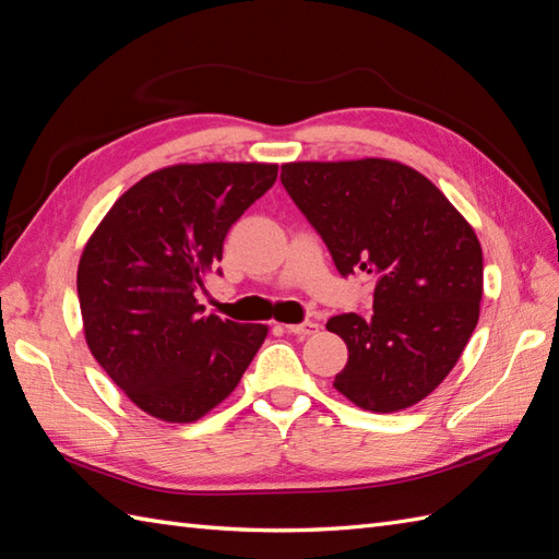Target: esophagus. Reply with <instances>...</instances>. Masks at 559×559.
<instances>
[{
  "label": "esophagus",
  "mask_w": 559,
  "mask_h": 559,
  "mask_svg": "<svg viewBox=\"0 0 559 559\" xmlns=\"http://www.w3.org/2000/svg\"><path fill=\"white\" fill-rule=\"evenodd\" d=\"M285 331L293 333V335H300V338H307V335H311V333H317V331H319V323H314V321L290 323V326H285Z\"/></svg>",
  "instance_id": "34e87169"
}]
</instances>
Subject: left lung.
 I'll return each instance as SVG.
<instances>
[{
	"label": "left lung",
	"mask_w": 559,
	"mask_h": 559,
	"mask_svg": "<svg viewBox=\"0 0 559 559\" xmlns=\"http://www.w3.org/2000/svg\"><path fill=\"white\" fill-rule=\"evenodd\" d=\"M288 190L341 276L376 278L373 314H338L347 345L335 391L369 412L417 405L457 365L478 323L484 254L474 228L431 180L391 159L293 162Z\"/></svg>",
	"instance_id": "8db88e82"
}]
</instances>
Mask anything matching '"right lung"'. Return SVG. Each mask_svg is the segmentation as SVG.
<instances>
[{"mask_svg": "<svg viewBox=\"0 0 559 559\" xmlns=\"http://www.w3.org/2000/svg\"><path fill=\"white\" fill-rule=\"evenodd\" d=\"M276 164H176L114 202L78 264L90 353L135 405L171 424L212 412L269 329L202 317L198 293L230 226L276 183Z\"/></svg>", "mask_w": 559, "mask_h": 559, "instance_id": "1", "label": "right lung"}]
</instances>
